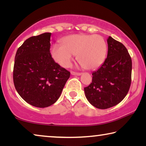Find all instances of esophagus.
Masks as SVG:
<instances>
[{
	"mask_svg": "<svg viewBox=\"0 0 146 146\" xmlns=\"http://www.w3.org/2000/svg\"><path fill=\"white\" fill-rule=\"evenodd\" d=\"M71 74L73 75H77V76H80L82 75V73H77V72H75V71H71Z\"/></svg>",
	"mask_w": 146,
	"mask_h": 146,
	"instance_id": "esophagus-1",
	"label": "esophagus"
}]
</instances>
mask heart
Listing matches in <instances>:
<instances>
[{
	"mask_svg": "<svg viewBox=\"0 0 146 146\" xmlns=\"http://www.w3.org/2000/svg\"><path fill=\"white\" fill-rule=\"evenodd\" d=\"M61 44L53 45L51 53L54 60L64 68L77 55V60L84 68L95 70L104 63L107 55V44L99 35H71L62 39Z\"/></svg>",
	"mask_w": 146,
	"mask_h": 146,
	"instance_id": "1",
	"label": "heart"
}]
</instances>
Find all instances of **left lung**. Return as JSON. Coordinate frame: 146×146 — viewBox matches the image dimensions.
Masks as SVG:
<instances>
[{"label":"left lung","mask_w":146,"mask_h":146,"mask_svg":"<svg viewBox=\"0 0 146 146\" xmlns=\"http://www.w3.org/2000/svg\"><path fill=\"white\" fill-rule=\"evenodd\" d=\"M107 42V58L92 73V82L84 88L90 103L102 110L119 104L127 95L131 82L132 61L127 49L111 36Z\"/></svg>","instance_id":"1"}]
</instances>
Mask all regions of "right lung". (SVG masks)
Masks as SVG:
<instances>
[{
	"instance_id": "obj_1",
	"label": "right lung",
	"mask_w": 146,
	"mask_h": 146,
	"mask_svg": "<svg viewBox=\"0 0 146 146\" xmlns=\"http://www.w3.org/2000/svg\"><path fill=\"white\" fill-rule=\"evenodd\" d=\"M51 33L27 39L17 49L13 67L15 88L29 104L46 108L58 99L70 72L56 63L50 53Z\"/></svg>"
}]
</instances>
